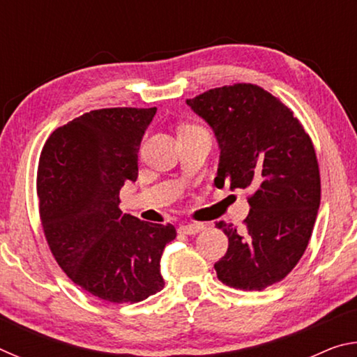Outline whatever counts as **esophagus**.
Segmentation results:
<instances>
[{
    "label": "esophagus",
    "mask_w": 357,
    "mask_h": 357,
    "mask_svg": "<svg viewBox=\"0 0 357 357\" xmlns=\"http://www.w3.org/2000/svg\"><path fill=\"white\" fill-rule=\"evenodd\" d=\"M204 228H206V225H204V223H200V222L185 223V225H181L179 227V233H183V234H197V233L203 231Z\"/></svg>",
    "instance_id": "34e87169"
}]
</instances>
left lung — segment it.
I'll use <instances>...</instances> for the list:
<instances>
[{"label":"left lung","instance_id":"obj_1","mask_svg":"<svg viewBox=\"0 0 357 357\" xmlns=\"http://www.w3.org/2000/svg\"><path fill=\"white\" fill-rule=\"evenodd\" d=\"M187 105L219 142L215 187L250 189L244 228L215 223L228 238L217 277L261 291L285 279L309 245L321 198L315 148L291 108L257 84L209 89Z\"/></svg>","mask_w":357,"mask_h":357}]
</instances>
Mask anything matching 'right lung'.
Masks as SVG:
<instances>
[{"label": "right lung", "mask_w": 357, "mask_h": 357, "mask_svg": "<svg viewBox=\"0 0 357 357\" xmlns=\"http://www.w3.org/2000/svg\"><path fill=\"white\" fill-rule=\"evenodd\" d=\"M157 108H100L48 137L38 168L47 244L69 279L98 298L135 304L164 288L160 257L176 238L123 214L119 190L137 181L138 149Z\"/></svg>", "instance_id": "right-lung-1"}]
</instances>
